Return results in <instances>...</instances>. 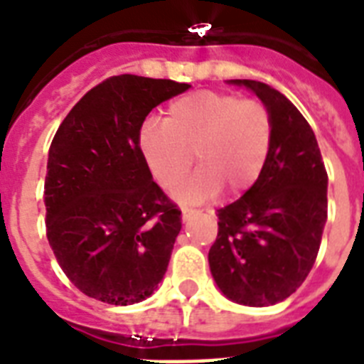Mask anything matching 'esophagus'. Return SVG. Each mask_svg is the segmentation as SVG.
I'll return each instance as SVG.
<instances>
[{"label": "esophagus", "instance_id": "1", "mask_svg": "<svg viewBox=\"0 0 364 364\" xmlns=\"http://www.w3.org/2000/svg\"><path fill=\"white\" fill-rule=\"evenodd\" d=\"M181 213H183V220H191L192 215H196L198 211H196V209H192V208H183Z\"/></svg>", "mask_w": 364, "mask_h": 364}]
</instances>
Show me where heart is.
Instances as JSON below:
<instances>
[{"instance_id":"obj_1","label":"heart","mask_w":364,"mask_h":364,"mask_svg":"<svg viewBox=\"0 0 364 364\" xmlns=\"http://www.w3.org/2000/svg\"><path fill=\"white\" fill-rule=\"evenodd\" d=\"M273 132V115L259 99L203 90L173 100L162 125L146 121L138 146L162 188L177 187L196 159L198 173L176 191L187 202L215 196L220 187L232 194L252 187L267 162Z\"/></svg>"}]
</instances>
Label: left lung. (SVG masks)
Instances as JSON below:
<instances>
[{
    "label": "left lung",
    "instance_id": "1",
    "mask_svg": "<svg viewBox=\"0 0 364 364\" xmlns=\"http://www.w3.org/2000/svg\"><path fill=\"white\" fill-rule=\"evenodd\" d=\"M232 82L269 106L274 132L256 183L217 209L209 267L228 299L269 306L294 294L314 265L327 220V170L309 121L282 93L256 80Z\"/></svg>",
    "mask_w": 364,
    "mask_h": 364
}]
</instances>
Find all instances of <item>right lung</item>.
Masks as SVG:
<instances>
[{
	"mask_svg": "<svg viewBox=\"0 0 364 364\" xmlns=\"http://www.w3.org/2000/svg\"><path fill=\"white\" fill-rule=\"evenodd\" d=\"M191 85L119 75L73 106L55 132L44 179L46 237L76 288L110 305H134L166 273L181 209L153 181L141 123Z\"/></svg>",
	"mask_w": 364,
	"mask_h": 364,
	"instance_id": "right-lung-1",
	"label": "right lung"
}]
</instances>
